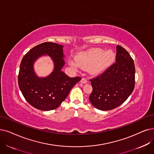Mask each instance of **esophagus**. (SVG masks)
Instances as JSON below:
<instances>
[{"label":"esophagus","mask_w":154,"mask_h":154,"mask_svg":"<svg viewBox=\"0 0 154 154\" xmlns=\"http://www.w3.org/2000/svg\"><path fill=\"white\" fill-rule=\"evenodd\" d=\"M81 83H87V79L85 78H83L81 80Z\"/></svg>","instance_id":"1"}]
</instances>
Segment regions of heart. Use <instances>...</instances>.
Returning <instances> with one entry per match:
<instances>
[{
  "label": "heart",
  "instance_id": "b5f03b06",
  "mask_svg": "<svg viewBox=\"0 0 154 154\" xmlns=\"http://www.w3.org/2000/svg\"><path fill=\"white\" fill-rule=\"evenodd\" d=\"M115 59V54L112 50L104 51L102 48L91 49L77 55L76 60H69L71 67L78 69L81 67L88 69L92 74L100 73L112 64Z\"/></svg>",
  "mask_w": 154,
  "mask_h": 154
}]
</instances>
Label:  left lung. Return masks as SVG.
Wrapping results in <instances>:
<instances>
[{"label": "left lung", "mask_w": 154, "mask_h": 154, "mask_svg": "<svg viewBox=\"0 0 154 154\" xmlns=\"http://www.w3.org/2000/svg\"><path fill=\"white\" fill-rule=\"evenodd\" d=\"M116 63L90 79L92 92L89 100L95 108L109 110L123 103L133 92L135 83L134 60L121 45L116 47Z\"/></svg>", "instance_id": "left-lung-1"}]
</instances>
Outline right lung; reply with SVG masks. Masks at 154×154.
<instances>
[{
	"mask_svg": "<svg viewBox=\"0 0 154 154\" xmlns=\"http://www.w3.org/2000/svg\"><path fill=\"white\" fill-rule=\"evenodd\" d=\"M63 47L58 44L44 42L32 48L22 59L18 85L26 100L36 109L51 110L57 108L74 85L82 79L79 76L71 78L61 71L64 64ZM43 54L53 57L55 68L50 76L39 79L35 75L32 64Z\"/></svg>",
	"mask_w": 154,
	"mask_h": 154,
	"instance_id": "obj_1",
	"label": "right lung"
}]
</instances>
